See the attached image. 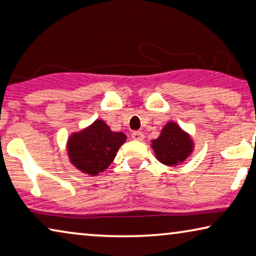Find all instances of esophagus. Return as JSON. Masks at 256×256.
Listing matches in <instances>:
<instances>
[{
    "instance_id": "1",
    "label": "esophagus",
    "mask_w": 256,
    "mask_h": 256,
    "mask_svg": "<svg viewBox=\"0 0 256 256\" xmlns=\"http://www.w3.org/2000/svg\"><path fill=\"white\" fill-rule=\"evenodd\" d=\"M132 139L136 140V141H142L144 139V136L142 132L136 131V132L132 133Z\"/></svg>"
}]
</instances>
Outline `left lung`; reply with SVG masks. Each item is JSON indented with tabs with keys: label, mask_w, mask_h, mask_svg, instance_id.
Returning a JSON list of instances; mask_svg holds the SVG:
<instances>
[{
	"label": "left lung",
	"mask_w": 256,
	"mask_h": 256,
	"mask_svg": "<svg viewBox=\"0 0 256 256\" xmlns=\"http://www.w3.org/2000/svg\"><path fill=\"white\" fill-rule=\"evenodd\" d=\"M156 160L166 166H178L192 155L194 144L192 136L176 122H168L157 139L152 140Z\"/></svg>",
	"instance_id": "8db88e82"
}]
</instances>
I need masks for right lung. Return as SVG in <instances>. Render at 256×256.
Instances as JSON below:
<instances>
[{"instance_id": "right-lung-1", "label": "right lung", "mask_w": 256, "mask_h": 256, "mask_svg": "<svg viewBox=\"0 0 256 256\" xmlns=\"http://www.w3.org/2000/svg\"><path fill=\"white\" fill-rule=\"evenodd\" d=\"M126 141L123 132H114L102 120H96L67 140L70 163L84 174L96 176L112 164L120 146Z\"/></svg>"}]
</instances>
